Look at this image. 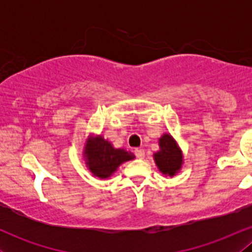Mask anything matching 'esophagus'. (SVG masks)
<instances>
[{
  "label": "esophagus",
  "instance_id": "esophagus-1",
  "mask_svg": "<svg viewBox=\"0 0 252 252\" xmlns=\"http://www.w3.org/2000/svg\"><path fill=\"white\" fill-rule=\"evenodd\" d=\"M135 154H136V156H137L138 158H144V150L141 149V148L135 149Z\"/></svg>",
  "mask_w": 252,
  "mask_h": 252
}]
</instances>
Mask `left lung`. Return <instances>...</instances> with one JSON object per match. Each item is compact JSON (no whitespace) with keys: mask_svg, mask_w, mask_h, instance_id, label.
I'll use <instances>...</instances> for the list:
<instances>
[{"mask_svg":"<svg viewBox=\"0 0 252 252\" xmlns=\"http://www.w3.org/2000/svg\"><path fill=\"white\" fill-rule=\"evenodd\" d=\"M158 147L160 149L153 155L156 167L163 175L173 178L180 172L184 164V154L180 146L169 132H164L158 138Z\"/></svg>","mask_w":252,"mask_h":252,"instance_id":"1","label":"left lung"}]
</instances>
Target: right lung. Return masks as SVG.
<instances>
[{"label": "right lung", "instance_id": "right-lung-1", "mask_svg": "<svg viewBox=\"0 0 252 252\" xmlns=\"http://www.w3.org/2000/svg\"><path fill=\"white\" fill-rule=\"evenodd\" d=\"M83 158L92 175L109 179L121 164L134 160L135 155L124 148H115L103 135L90 134L84 144Z\"/></svg>", "mask_w": 252, "mask_h": 252}]
</instances>
